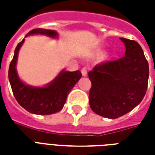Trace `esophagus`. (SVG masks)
<instances>
[{"instance_id":"1","label":"esophagus","mask_w":155,"mask_h":155,"mask_svg":"<svg viewBox=\"0 0 155 155\" xmlns=\"http://www.w3.org/2000/svg\"><path fill=\"white\" fill-rule=\"evenodd\" d=\"M81 73H82V75H83V76H86V75H87V68H82Z\"/></svg>"}]
</instances>
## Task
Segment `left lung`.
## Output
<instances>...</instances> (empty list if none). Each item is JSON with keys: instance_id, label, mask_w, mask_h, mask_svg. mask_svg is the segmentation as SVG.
<instances>
[{"instance_id": "left-lung-1", "label": "left lung", "mask_w": 155, "mask_h": 155, "mask_svg": "<svg viewBox=\"0 0 155 155\" xmlns=\"http://www.w3.org/2000/svg\"><path fill=\"white\" fill-rule=\"evenodd\" d=\"M125 54L119 60L95 65L88 73L91 81L89 101L95 114L117 119L142 101L149 81V64L138 42L120 38Z\"/></svg>"}]
</instances>
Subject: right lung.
<instances>
[{
	"mask_svg": "<svg viewBox=\"0 0 155 155\" xmlns=\"http://www.w3.org/2000/svg\"><path fill=\"white\" fill-rule=\"evenodd\" d=\"M31 35H45L52 38L58 36L55 31L41 28L32 30L25 36ZM25 39L17 45L9 67V81L15 100L25 110L32 114L46 115L61 111L65 104L68 94L82 76L81 72L63 70L51 83L43 87H34L25 84L19 78L15 68L19 51Z\"/></svg>",
	"mask_w": 155,
	"mask_h": 155,
	"instance_id": "1",
	"label": "right lung"
}]
</instances>
